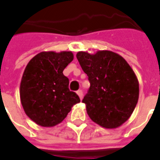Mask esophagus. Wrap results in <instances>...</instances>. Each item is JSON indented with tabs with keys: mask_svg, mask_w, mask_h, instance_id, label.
I'll list each match as a JSON object with an SVG mask.
<instances>
[{
	"mask_svg": "<svg viewBox=\"0 0 160 160\" xmlns=\"http://www.w3.org/2000/svg\"><path fill=\"white\" fill-rule=\"evenodd\" d=\"M77 95L79 96V97L80 98V100L82 99L83 98V91H81V90H79V91H77Z\"/></svg>",
	"mask_w": 160,
	"mask_h": 160,
	"instance_id": "34e87169",
	"label": "esophagus"
}]
</instances>
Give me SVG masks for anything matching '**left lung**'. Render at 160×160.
Segmentation results:
<instances>
[{"mask_svg":"<svg viewBox=\"0 0 160 160\" xmlns=\"http://www.w3.org/2000/svg\"><path fill=\"white\" fill-rule=\"evenodd\" d=\"M77 59L91 86L82 102L91 120L105 128H117L128 120L139 96L135 73L118 53L78 52Z\"/></svg>","mask_w":160,"mask_h":160,"instance_id":"obj_1","label":"left lung"}]
</instances>
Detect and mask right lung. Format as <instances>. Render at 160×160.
<instances>
[{"mask_svg": "<svg viewBox=\"0 0 160 160\" xmlns=\"http://www.w3.org/2000/svg\"><path fill=\"white\" fill-rule=\"evenodd\" d=\"M73 59L71 51H48L38 53L27 64L20 84L21 103L38 125L49 128L60 123L80 102L69 90V79L63 74Z\"/></svg>", "mask_w": 160, "mask_h": 160, "instance_id": "add662e5", "label": "right lung"}]
</instances>
